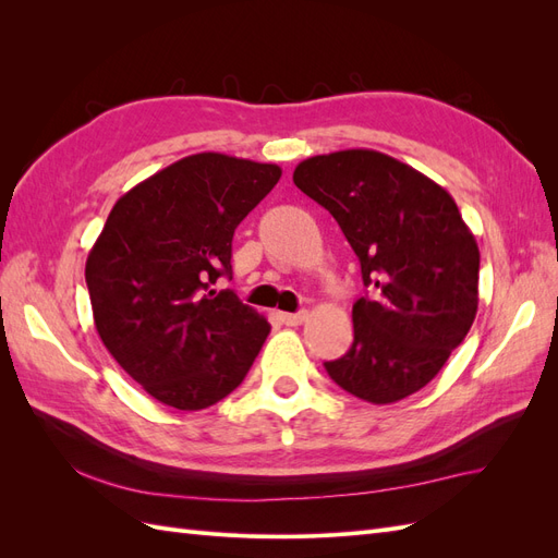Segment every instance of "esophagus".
<instances>
[{
    "label": "esophagus",
    "instance_id": "34e87169",
    "mask_svg": "<svg viewBox=\"0 0 558 558\" xmlns=\"http://www.w3.org/2000/svg\"><path fill=\"white\" fill-rule=\"evenodd\" d=\"M307 312H295V314H281V320L286 326H300V324H305L307 320Z\"/></svg>",
    "mask_w": 558,
    "mask_h": 558
}]
</instances>
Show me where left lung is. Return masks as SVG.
<instances>
[{
	"instance_id": "obj_1",
	"label": "left lung",
	"mask_w": 558,
	"mask_h": 558,
	"mask_svg": "<svg viewBox=\"0 0 558 558\" xmlns=\"http://www.w3.org/2000/svg\"><path fill=\"white\" fill-rule=\"evenodd\" d=\"M293 181L340 223L369 289L351 312V349L326 363L330 379L373 404L416 393L475 320V234L440 183L373 148L302 160Z\"/></svg>"
}]
</instances>
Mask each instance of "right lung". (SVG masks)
I'll return each instance as SVG.
<instances>
[{"label":"right lung","mask_w":558,"mask_h":558,"mask_svg":"<svg viewBox=\"0 0 558 558\" xmlns=\"http://www.w3.org/2000/svg\"><path fill=\"white\" fill-rule=\"evenodd\" d=\"M279 165L195 154L118 197L86 260L99 340L148 396L197 412L238 388L267 318L211 283L232 234L275 189Z\"/></svg>","instance_id":"1"}]
</instances>
